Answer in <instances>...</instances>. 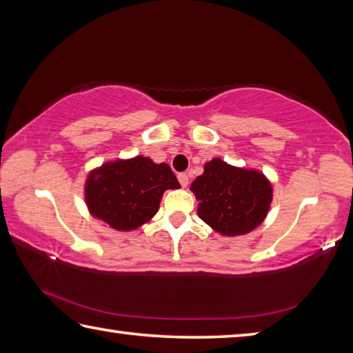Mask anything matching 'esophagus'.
Wrapping results in <instances>:
<instances>
[{"instance_id":"1","label":"esophagus","mask_w":353,"mask_h":353,"mask_svg":"<svg viewBox=\"0 0 353 353\" xmlns=\"http://www.w3.org/2000/svg\"><path fill=\"white\" fill-rule=\"evenodd\" d=\"M177 179H179V182H181V185H182L183 188L187 187V185H188V176L185 174V172H181V174L177 176Z\"/></svg>"}]
</instances>
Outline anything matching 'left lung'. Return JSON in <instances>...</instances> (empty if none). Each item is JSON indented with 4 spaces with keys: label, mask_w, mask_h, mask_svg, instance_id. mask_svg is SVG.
Masks as SVG:
<instances>
[{
    "label": "left lung",
    "mask_w": 353,
    "mask_h": 353,
    "mask_svg": "<svg viewBox=\"0 0 353 353\" xmlns=\"http://www.w3.org/2000/svg\"><path fill=\"white\" fill-rule=\"evenodd\" d=\"M199 218L214 232L238 236L259 227L270 212L272 187L256 170L236 168L221 159L204 165V174L191 183Z\"/></svg>",
    "instance_id": "1"
}]
</instances>
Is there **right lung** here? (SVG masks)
Returning <instances> with one entry per match:
<instances>
[{
    "label": "right lung",
    "instance_id": "right-lung-1",
    "mask_svg": "<svg viewBox=\"0 0 353 353\" xmlns=\"http://www.w3.org/2000/svg\"><path fill=\"white\" fill-rule=\"evenodd\" d=\"M176 188L181 185L168 165L137 155L93 170L85 182V202L93 218L129 232L148 223L165 191Z\"/></svg>",
    "mask_w": 353,
    "mask_h": 353
}]
</instances>
